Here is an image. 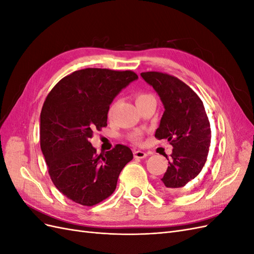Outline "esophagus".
Segmentation results:
<instances>
[{"label": "esophagus", "instance_id": "1", "mask_svg": "<svg viewBox=\"0 0 254 254\" xmlns=\"http://www.w3.org/2000/svg\"><path fill=\"white\" fill-rule=\"evenodd\" d=\"M133 156H134L135 159H144V158L147 157L148 155H147V152H145V151L135 150V151L133 152Z\"/></svg>", "mask_w": 254, "mask_h": 254}]
</instances>
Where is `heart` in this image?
Instances as JSON below:
<instances>
[{
	"mask_svg": "<svg viewBox=\"0 0 254 254\" xmlns=\"http://www.w3.org/2000/svg\"><path fill=\"white\" fill-rule=\"evenodd\" d=\"M150 98H153L152 95H150V94H147V93H139V94H136V104H137V103H141V102H143V101H146V99H150ZM111 111H112V108H111L110 112H111ZM131 140H132L133 142H139V141H140V134H137V133L133 134V135L131 136Z\"/></svg>",
	"mask_w": 254,
	"mask_h": 254,
	"instance_id": "b5f03b06",
	"label": "heart"
}]
</instances>
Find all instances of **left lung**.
I'll list each match as a JSON object with an SVG mask.
<instances>
[{
    "mask_svg": "<svg viewBox=\"0 0 254 254\" xmlns=\"http://www.w3.org/2000/svg\"><path fill=\"white\" fill-rule=\"evenodd\" d=\"M164 106L155 136L173 146L168 167L161 179L168 193L182 194L203 168L211 145V127L203 103L188 84L160 72L141 73Z\"/></svg>",
    "mask_w": 254,
    "mask_h": 254,
    "instance_id": "1",
    "label": "left lung"
}]
</instances>
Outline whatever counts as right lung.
<instances>
[{"label": "right lung", "instance_id": "1", "mask_svg": "<svg viewBox=\"0 0 254 254\" xmlns=\"http://www.w3.org/2000/svg\"><path fill=\"white\" fill-rule=\"evenodd\" d=\"M137 79L132 71L83 68L65 76L52 89L40 114V146L55 187L74 202L92 206L117 188L132 151L118 144L96 153L90 143L94 130L107 126L110 105Z\"/></svg>", "mask_w": 254, "mask_h": 254}]
</instances>
